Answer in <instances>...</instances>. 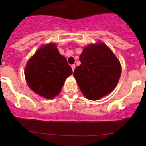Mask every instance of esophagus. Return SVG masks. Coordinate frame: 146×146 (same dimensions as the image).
<instances>
[{
    "label": "esophagus",
    "mask_w": 146,
    "mask_h": 146,
    "mask_svg": "<svg viewBox=\"0 0 146 146\" xmlns=\"http://www.w3.org/2000/svg\"><path fill=\"white\" fill-rule=\"evenodd\" d=\"M71 68H72V70H73H73H75V68H76V65L73 64V65H72V66H71Z\"/></svg>",
    "instance_id": "1"
}]
</instances>
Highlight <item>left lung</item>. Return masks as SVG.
Wrapping results in <instances>:
<instances>
[{
	"label": "left lung",
	"mask_w": 146,
	"mask_h": 146,
	"mask_svg": "<svg viewBox=\"0 0 146 146\" xmlns=\"http://www.w3.org/2000/svg\"><path fill=\"white\" fill-rule=\"evenodd\" d=\"M73 76L82 93L97 100L110 93L118 83L121 65L112 51L104 44L88 45L79 57Z\"/></svg>",
	"instance_id": "obj_1"
}]
</instances>
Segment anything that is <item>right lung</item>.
I'll list each match as a JSON object with an SVG mask.
<instances>
[{
	"mask_svg": "<svg viewBox=\"0 0 146 146\" xmlns=\"http://www.w3.org/2000/svg\"><path fill=\"white\" fill-rule=\"evenodd\" d=\"M73 73L67 59L54 44L41 47L29 60L25 71L31 90L40 96L53 98L59 94L66 79Z\"/></svg>",
	"mask_w": 146,
	"mask_h": 146,
	"instance_id": "obj_1",
	"label": "right lung"
}]
</instances>
